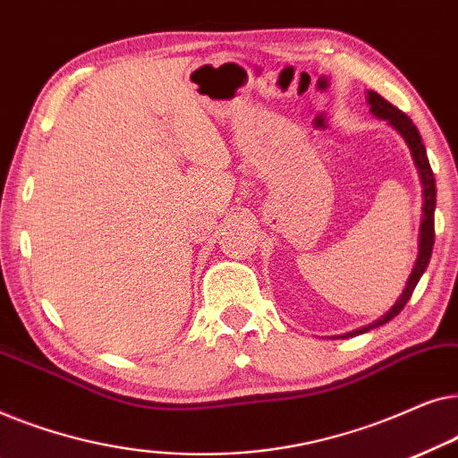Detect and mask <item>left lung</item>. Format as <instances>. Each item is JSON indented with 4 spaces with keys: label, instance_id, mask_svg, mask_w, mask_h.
<instances>
[{
    "label": "left lung",
    "instance_id": "1",
    "mask_svg": "<svg viewBox=\"0 0 458 458\" xmlns=\"http://www.w3.org/2000/svg\"><path fill=\"white\" fill-rule=\"evenodd\" d=\"M367 102L371 106V112L375 116L384 118L392 124L394 129L398 131L400 135L404 137V141L409 143L411 148V154H412V160H415V165L419 168V174H421V181H423V221H421V237H419V256H417V262H415V268H412L409 281H406V287L403 292V296L398 298V302L392 306L390 312H386L384 317L377 318V321L367 325V327H360L356 331H350L346 335H340V337H352V335H360V334H367V331H371L375 327H379V325H386L387 321H392L394 317L398 315L400 310L404 309L406 302H409L412 292H415V287L419 284V279H421V275L425 273V268L429 265V259H431V250H434V237H436V225H434V210H436V179H434V171H431L429 166V160H428V152H425V146L421 141V135H419V131L415 124L409 116L404 114L403 110H398L396 106H392L387 99H384L379 96L377 91H369L367 96Z\"/></svg>",
    "mask_w": 458,
    "mask_h": 458
}]
</instances>
